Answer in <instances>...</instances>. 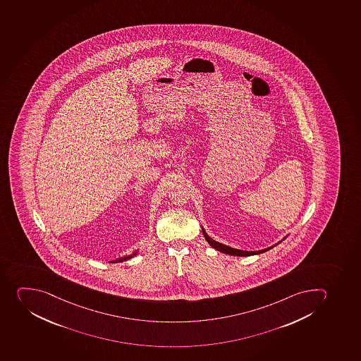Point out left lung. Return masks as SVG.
Instances as JSON below:
<instances>
[{
	"mask_svg": "<svg viewBox=\"0 0 361 361\" xmlns=\"http://www.w3.org/2000/svg\"><path fill=\"white\" fill-rule=\"evenodd\" d=\"M202 232H203V235H204L205 240L209 243V245L212 246V247L215 248L217 251L222 252V253H225V255H237V257H250V255H260V253H264V252L268 251V250H271V247H274L276 245L280 244L282 240H285V238L280 240L278 244L273 245L271 247L264 248V250H259V251H243V250H238V248L230 247L228 245L222 244V243L216 242L212 237H209L208 233L205 232L204 228L202 226Z\"/></svg>",
	"mask_w": 361,
	"mask_h": 361,
	"instance_id": "left-lung-1",
	"label": "left lung"
}]
</instances>
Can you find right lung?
I'll return each mask as SVG.
<instances>
[{
  "label": "right lung",
  "mask_w": 361,
  "mask_h": 361,
  "mask_svg": "<svg viewBox=\"0 0 361 361\" xmlns=\"http://www.w3.org/2000/svg\"><path fill=\"white\" fill-rule=\"evenodd\" d=\"M138 255V251H135L133 252V255H124V257H121V258L115 259V260H111V262H113V264H115V262H126V260H129V259L133 258V257H135V255Z\"/></svg>",
  "instance_id": "add662e5"
}]
</instances>
